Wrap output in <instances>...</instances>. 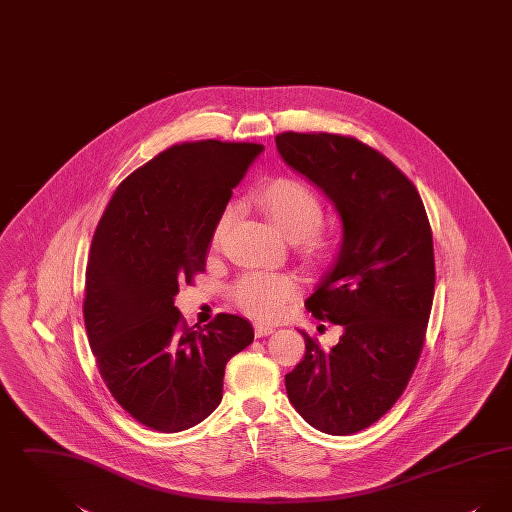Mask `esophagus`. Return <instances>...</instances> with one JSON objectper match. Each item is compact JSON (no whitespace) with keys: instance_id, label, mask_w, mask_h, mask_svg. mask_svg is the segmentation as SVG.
Segmentation results:
<instances>
[{"instance_id":"esophagus-1","label":"esophagus","mask_w":512,"mask_h":512,"mask_svg":"<svg viewBox=\"0 0 512 512\" xmlns=\"http://www.w3.org/2000/svg\"><path fill=\"white\" fill-rule=\"evenodd\" d=\"M253 330H255V336H257V338L270 336V334L274 332V328H272V326H268V324H261V322H255V324H253Z\"/></svg>"}]
</instances>
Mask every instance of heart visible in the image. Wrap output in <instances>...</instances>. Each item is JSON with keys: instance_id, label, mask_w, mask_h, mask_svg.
Returning a JSON list of instances; mask_svg holds the SVG:
<instances>
[{"instance_id": "obj_1", "label": "heart", "mask_w": 512, "mask_h": 512, "mask_svg": "<svg viewBox=\"0 0 512 512\" xmlns=\"http://www.w3.org/2000/svg\"><path fill=\"white\" fill-rule=\"evenodd\" d=\"M253 201L290 242L301 245L309 261L322 263L330 257L332 245L318 230L324 220V207L307 184L293 178H278L257 190ZM232 217V209L222 211L213 230V244L222 240ZM297 293L299 288L288 274L249 272L230 288V299L249 317L276 320L288 311Z\"/></svg>"}]
</instances>
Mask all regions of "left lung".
<instances>
[{"mask_svg":"<svg viewBox=\"0 0 512 512\" xmlns=\"http://www.w3.org/2000/svg\"><path fill=\"white\" fill-rule=\"evenodd\" d=\"M276 147L343 224L338 257L305 301L343 334L324 351L301 332L305 357L286 391L313 428L355 434L390 411L418 363L436 284L432 228L413 182L357 138L284 132Z\"/></svg>","mask_w":512,"mask_h":512,"instance_id":"1","label":"left lung"}]
</instances>
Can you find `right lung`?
Instances as JSON below:
<instances>
[{
  "label": "right lung",
  "instance_id": "add662e5",
  "mask_svg": "<svg viewBox=\"0 0 512 512\" xmlns=\"http://www.w3.org/2000/svg\"><path fill=\"white\" fill-rule=\"evenodd\" d=\"M261 151L176 144L122 180L99 220L84 324L105 386L151 430L172 434L205 420L222 399L224 366L253 341L238 315L190 328L174 295L205 270L215 224Z\"/></svg>",
  "mask_w": 512,
  "mask_h": 512
}]
</instances>
